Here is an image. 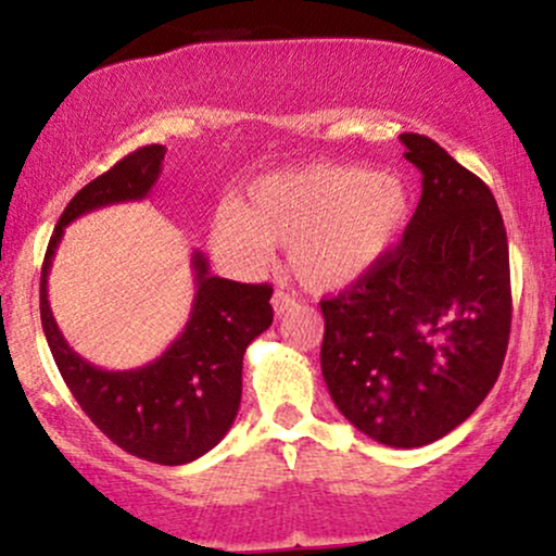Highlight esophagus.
I'll list each match as a JSON object with an SVG mask.
<instances>
[{
	"instance_id": "esophagus-1",
	"label": "esophagus",
	"mask_w": 556,
	"mask_h": 556,
	"mask_svg": "<svg viewBox=\"0 0 556 556\" xmlns=\"http://www.w3.org/2000/svg\"><path fill=\"white\" fill-rule=\"evenodd\" d=\"M271 305H274V314L277 316H285L287 311H292L295 308V298L290 295V292H282V290H277L274 292V298H271Z\"/></svg>"
}]
</instances>
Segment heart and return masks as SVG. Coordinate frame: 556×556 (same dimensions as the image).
I'll return each mask as SVG.
<instances>
[{
	"mask_svg": "<svg viewBox=\"0 0 556 556\" xmlns=\"http://www.w3.org/2000/svg\"><path fill=\"white\" fill-rule=\"evenodd\" d=\"M413 216L410 185L397 172L314 162L258 177L240 208L214 214L208 242L240 274L269 266L274 245L308 290L361 282L394 251Z\"/></svg>",
	"mask_w": 556,
	"mask_h": 556,
	"instance_id": "b5f03b06",
	"label": "heart"
}]
</instances>
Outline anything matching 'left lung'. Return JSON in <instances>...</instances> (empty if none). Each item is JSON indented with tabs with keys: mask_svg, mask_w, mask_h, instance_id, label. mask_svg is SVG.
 Returning a JSON list of instances; mask_svg holds the SVG:
<instances>
[{
	"mask_svg": "<svg viewBox=\"0 0 556 556\" xmlns=\"http://www.w3.org/2000/svg\"><path fill=\"white\" fill-rule=\"evenodd\" d=\"M400 140L424 193L397 248L321 300V374L355 429L410 450L457 429L491 392L513 295L507 232L486 182L431 138Z\"/></svg>",
	"mask_w": 556,
	"mask_h": 556,
	"instance_id": "8db88e82",
	"label": "left lung"
}]
</instances>
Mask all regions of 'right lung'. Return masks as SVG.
<instances>
[{"label": "right lung", "mask_w": 556, "mask_h": 556, "mask_svg": "<svg viewBox=\"0 0 556 556\" xmlns=\"http://www.w3.org/2000/svg\"><path fill=\"white\" fill-rule=\"evenodd\" d=\"M167 149L143 146L75 193L56 222L41 266V324L62 379L101 433L140 460L193 463L225 439L242 394V355L271 327L269 285H240L214 277L201 251H193L195 298L182 334L159 355L130 371H104L70 348L52 308L47 279L70 222L151 193Z\"/></svg>", "instance_id": "obj_1"}]
</instances>
